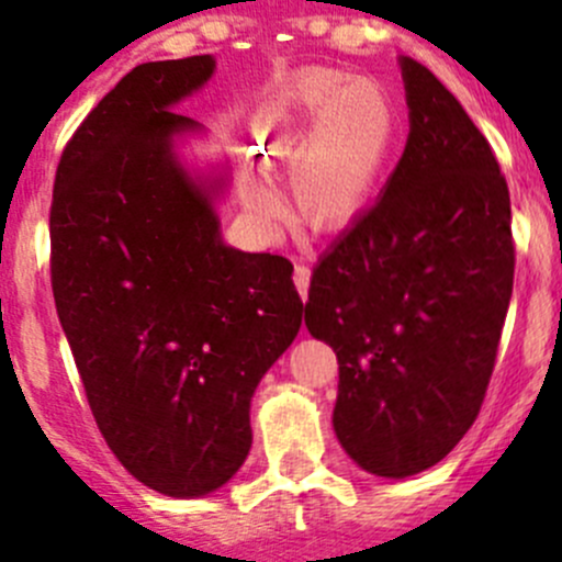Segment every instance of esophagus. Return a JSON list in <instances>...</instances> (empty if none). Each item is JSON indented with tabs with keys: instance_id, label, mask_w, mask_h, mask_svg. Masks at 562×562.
Instances as JSON below:
<instances>
[{
	"instance_id": "esophagus-1",
	"label": "esophagus",
	"mask_w": 562,
	"mask_h": 562,
	"mask_svg": "<svg viewBox=\"0 0 562 562\" xmlns=\"http://www.w3.org/2000/svg\"><path fill=\"white\" fill-rule=\"evenodd\" d=\"M310 274H313V271H310V266L304 263H296V269H293V282H296V291L304 302H307V293H310Z\"/></svg>"
}]
</instances>
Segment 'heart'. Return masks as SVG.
Segmentation results:
<instances>
[{
  "instance_id": "1",
  "label": "heart",
  "mask_w": 562,
  "mask_h": 562,
  "mask_svg": "<svg viewBox=\"0 0 562 562\" xmlns=\"http://www.w3.org/2000/svg\"><path fill=\"white\" fill-rule=\"evenodd\" d=\"M302 137L291 166L293 206L317 231L348 228L370 203L394 146L389 94L370 78L310 70L282 98L266 146L285 155ZM245 201L269 220L280 214L258 184L245 187Z\"/></svg>"
}]
</instances>
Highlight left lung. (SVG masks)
Returning a JSON list of instances; mask_svg holds the SVG:
<instances>
[{
  "instance_id": "8db88e82",
  "label": "left lung",
  "mask_w": 562,
  "mask_h": 562,
  "mask_svg": "<svg viewBox=\"0 0 562 562\" xmlns=\"http://www.w3.org/2000/svg\"><path fill=\"white\" fill-rule=\"evenodd\" d=\"M411 135L375 206L317 260L304 323L337 353L334 432L375 475L440 462L486 396L514 288L512 198L490 140L402 56Z\"/></svg>"
}]
</instances>
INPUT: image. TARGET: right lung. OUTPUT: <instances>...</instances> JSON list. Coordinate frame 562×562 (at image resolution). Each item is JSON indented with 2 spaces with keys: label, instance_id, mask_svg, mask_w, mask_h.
Wrapping results in <instances>:
<instances>
[{
  "label": "right lung",
  "instance_id": "add662e5",
  "mask_svg": "<svg viewBox=\"0 0 562 562\" xmlns=\"http://www.w3.org/2000/svg\"><path fill=\"white\" fill-rule=\"evenodd\" d=\"M212 70V56L130 70L67 140L50 201V288L94 422L171 497L241 468L252 391L302 326L291 260L225 247L214 187L173 160L192 119L171 105Z\"/></svg>",
  "mask_w": 562,
  "mask_h": 562
}]
</instances>
